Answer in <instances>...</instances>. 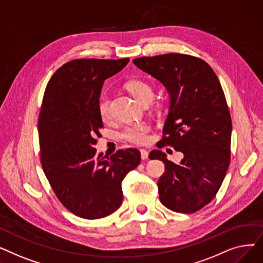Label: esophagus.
<instances>
[{"mask_svg": "<svg viewBox=\"0 0 263 263\" xmlns=\"http://www.w3.org/2000/svg\"><path fill=\"white\" fill-rule=\"evenodd\" d=\"M148 155L149 153L146 149H141V158L142 160H147L148 159Z\"/></svg>", "mask_w": 263, "mask_h": 263, "instance_id": "obj_1", "label": "esophagus"}]
</instances>
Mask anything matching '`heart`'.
<instances>
[{
  "label": "heart",
  "instance_id": "heart-1",
  "mask_svg": "<svg viewBox=\"0 0 263 263\" xmlns=\"http://www.w3.org/2000/svg\"><path fill=\"white\" fill-rule=\"evenodd\" d=\"M129 92L139 101L141 104H149L155 97V89L150 83L143 80H131L126 84ZM98 113L102 120H108L110 117V107L108 95L102 93L98 99ZM150 126L145 122L132 123L126 126L120 135L124 141L135 145H145L149 141Z\"/></svg>",
  "mask_w": 263,
  "mask_h": 263
}]
</instances>
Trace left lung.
Listing matches in <instances>:
<instances>
[{
  "instance_id": "8db88e82",
  "label": "left lung",
  "mask_w": 263,
  "mask_h": 263,
  "mask_svg": "<svg viewBox=\"0 0 263 263\" xmlns=\"http://www.w3.org/2000/svg\"><path fill=\"white\" fill-rule=\"evenodd\" d=\"M133 63L171 96L158 147L171 146L183 155L176 164L161 150L150 153V160L165 164L158 181L160 200L172 211L194 213L215 197L230 164L232 123L224 90L213 69L192 55L168 53Z\"/></svg>"
}]
</instances>
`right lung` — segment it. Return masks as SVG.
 Returning a JSON list of instances; mask_svg holds the SVG:
<instances>
[{
    "instance_id": "add662e5",
    "label": "right lung",
    "mask_w": 263,
    "mask_h": 263,
    "mask_svg": "<svg viewBox=\"0 0 263 263\" xmlns=\"http://www.w3.org/2000/svg\"><path fill=\"white\" fill-rule=\"evenodd\" d=\"M129 61H70L55 71L45 90L38 117L41 166L59 200L82 218L115 212L122 202L121 181L141 162L134 148L110 157L93 148L103 128L97 107L103 83Z\"/></svg>"
}]
</instances>
